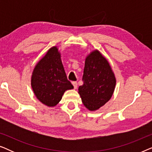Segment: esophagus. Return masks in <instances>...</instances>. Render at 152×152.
<instances>
[{
  "instance_id": "1",
  "label": "esophagus",
  "mask_w": 152,
  "mask_h": 152,
  "mask_svg": "<svg viewBox=\"0 0 152 152\" xmlns=\"http://www.w3.org/2000/svg\"><path fill=\"white\" fill-rule=\"evenodd\" d=\"M72 85H73L74 88L76 89L77 87V82H72Z\"/></svg>"
}]
</instances>
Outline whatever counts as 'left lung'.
Listing matches in <instances>:
<instances>
[{"label": "left lung", "mask_w": 152, "mask_h": 152, "mask_svg": "<svg viewBox=\"0 0 152 152\" xmlns=\"http://www.w3.org/2000/svg\"><path fill=\"white\" fill-rule=\"evenodd\" d=\"M84 84L79 87L82 101L90 111H95L111 99L115 78L107 60L98 50L93 51L85 61Z\"/></svg>", "instance_id": "8db88e82"}]
</instances>
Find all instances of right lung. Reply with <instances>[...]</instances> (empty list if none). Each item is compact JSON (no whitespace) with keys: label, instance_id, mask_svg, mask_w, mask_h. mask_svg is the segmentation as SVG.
<instances>
[{"label":"right lung","instance_id":"obj_1","mask_svg":"<svg viewBox=\"0 0 152 152\" xmlns=\"http://www.w3.org/2000/svg\"><path fill=\"white\" fill-rule=\"evenodd\" d=\"M31 84L37 99L48 107L57 105L64 92L73 88L66 77L57 47L51 48L35 66Z\"/></svg>","mask_w":152,"mask_h":152}]
</instances>
